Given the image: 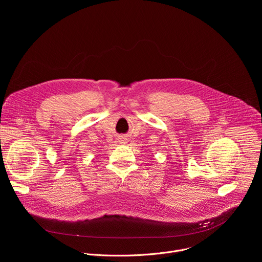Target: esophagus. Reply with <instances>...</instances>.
Returning a JSON list of instances; mask_svg holds the SVG:
<instances>
[{
	"instance_id": "34e87169",
	"label": "esophagus",
	"mask_w": 262,
	"mask_h": 262,
	"mask_svg": "<svg viewBox=\"0 0 262 262\" xmlns=\"http://www.w3.org/2000/svg\"><path fill=\"white\" fill-rule=\"evenodd\" d=\"M124 143H125V142H124Z\"/></svg>"
}]
</instances>
